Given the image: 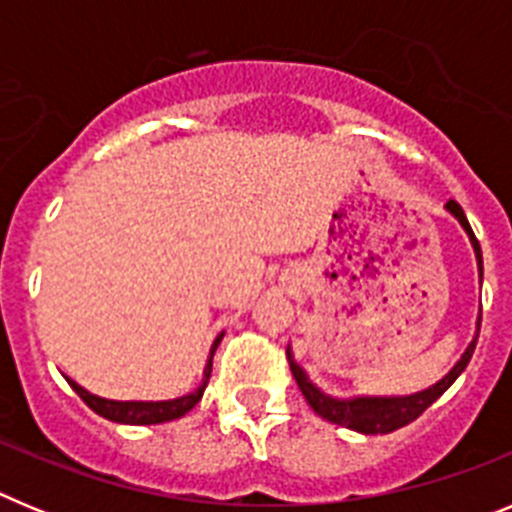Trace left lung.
<instances>
[{
  "mask_svg": "<svg viewBox=\"0 0 512 512\" xmlns=\"http://www.w3.org/2000/svg\"><path fill=\"white\" fill-rule=\"evenodd\" d=\"M446 210H449L451 215L464 225V230H467L469 238H472V246L474 251H477L479 271H482V248H479V241L474 238L467 215H464V210L459 207V202L454 200L446 202ZM477 336H479V330H477ZM474 346H477V338L469 343L464 356L456 361L454 369H451L441 382H436L433 387H428V390L415 392V395H408V397H359V400H336V397L323 395V392H320L310 379H307V374L295 364V359H292L289 351H287V361H289V369H292V374H295L297 379V387H300L302 395H305L307 405H310L320 418L330 420V423H336V425H343V428H351V431L372 436V433H392L397 431V428H402V425L413 423L415 418H420V415L431 408L433 402H436L443 392L449 390L451 384L456 382V377L467 369L469 359H472L474 354Z\"/></svg>",
  "mask_w": 512,
  "mask_h": 512,
  "instance_id": "obj_1",
  "label": "left lung"
}]
</instances>
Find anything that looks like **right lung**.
I'll return each instance as SVG.
<instances>
[{
  "instance_id": "obj_1",
  "label": "right lung",
  "mask_w": 512,
  "mask_h": 512,
  "mask_svg": "<svg viewBox=\"0 0 512 512\" xmlns=\"http://www.w3.org/2000/svg\"><path fill=\"white\" fill-rule=\"evenodd\" d=\"M220 338H223V333L215 338V343H212V351H210V359H207V366H205V379H202V384L197 387L194 392H189V395L184 397H176V400H166V402H115V400H102V397L92 395V392H87L84 387H79L76 382L69 384L74 387L76 395L81 397V400L87 402L89 408L94 410L97 415H102V418L112 420V423H128V425H153V423H166V420H176L182 418V415H187L189 410L197 405V402L202 400V392H205L207 382H210V374H212V356H215V348L217 343H220Z\"/></svg>"
}]
</instances>
